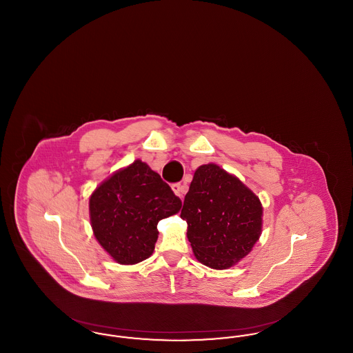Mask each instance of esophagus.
Returning <instances> with one entry per match:
<instances>
[{
    "label": "esophagus",
    "mask_w": 353,
    "mask_h": 353,
    "mask_svg": "<svg viewBox=\"0 0 353 353\" xmlns=\"http://www.w3.org/2000/svg\"><path fill=\"white\" fill-rule=\"evenodd\" d=\"M172 190L174 192L176 196L179 197H183L186 192V185L181 184V183H176V184L172 185Z\"/></svg>",
    "instance_id": "obj_1"
}]
</instances>
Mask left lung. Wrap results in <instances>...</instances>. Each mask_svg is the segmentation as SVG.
Returning a JSON list of instances; mask_svg holds the SVG:
<instances>
[{"label":"left lung","instance_id":"8db88e82","mask_svg":"<svg viewBox=\"0 0 353 353\" xmlns=\"http://www.w3.org/2000/svg\"><path fill=\"white\" fill-rule=\"evenodd\" d=\"M259 197L217 164L196 169L185 196L181 219L194 256L210 269L234 266L262 234Z\"/></svg>","mask_w":353,"mask_h":353}]
</instances>
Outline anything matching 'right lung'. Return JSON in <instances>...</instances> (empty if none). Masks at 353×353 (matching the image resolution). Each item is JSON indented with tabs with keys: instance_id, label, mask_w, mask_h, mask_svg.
<instances>
[{
	"instance_id": "1",
	"label": "right lung",
	"mask_w": 353,
	"mask_h": 353,
	"mask_svg": "<svg viewBox=\"0 0 353 353\" xmlns=\"http://www.w3.org/2000/svg\"><path fill=\"white\" fill-rule=\"evenodd\" d=\"M88 208L101 248L120 265H134L151 256L159 221L177 214L181 200L148 164L134 160L92 192Z\"/></svg>"
}]
</instances>
